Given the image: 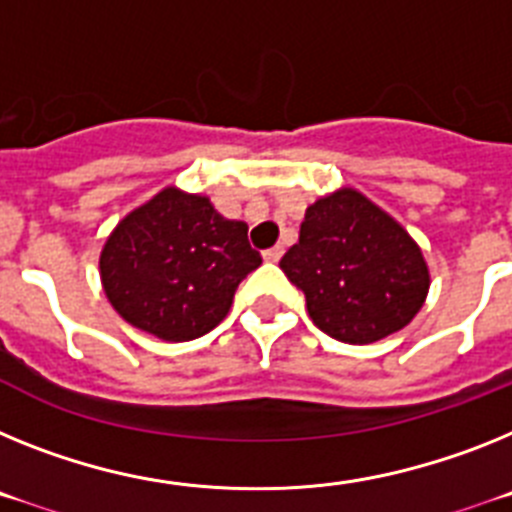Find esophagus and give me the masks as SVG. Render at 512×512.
<instances>
[{
	"instance_id": "34e87169",
	"label": "esophagus",
	"mask_w": 512,
	"mask_h": 512,
	"mask_svg": "<svg viewBox=\"0 0 512 512\" xmlns=\"http://www.w3.org/2000/svg\"><path fill=\"white\" fill-rule=\"evenodd\" d=\"M262 257H265V262H278L283 257V247L281 244H275V247H270V250L262 252Z\"/></svg>"
}]
</instances>
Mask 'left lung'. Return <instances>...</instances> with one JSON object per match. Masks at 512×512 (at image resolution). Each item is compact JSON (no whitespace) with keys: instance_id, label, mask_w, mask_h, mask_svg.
I'll return each instance as SVG.
<instances>
[{"instance_id":"1","label":"left lung","mask_w":512,"mask_h":512,"mask_svg":"<svg viewBox=\"0 0 512 512\" xmlns=\"http://www.w3.org/2000/svg\"><path fill=\"white\" fill-rule=\"evenodd\" d=\"M281 270L304 291L311 322L350 345L407 327L430 288L415 239L353 188L306 208L299 242L283 255Z\"/></svg>"}]
</instances>
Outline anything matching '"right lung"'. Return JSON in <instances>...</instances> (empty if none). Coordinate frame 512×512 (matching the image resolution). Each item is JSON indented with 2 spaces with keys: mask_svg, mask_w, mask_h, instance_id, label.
<instances>
[{
  "mask_svg": "<svg viewBox=\"0 0 512 512\" xmlns=\"http://www.w3.org/2000/svg\"><path fill=\"white\" fill-rule=\"evenodd\" d=\"M260 252L244 221L224 219L206 195L164 188L118 221L100 252V278L113 309L167 342L211 332Z\"/></svg>",
  "mask_w": 512,
  "mask_h": 512,
  "instance_id": "1",
  "label": "right lung"
}]
</instances>
